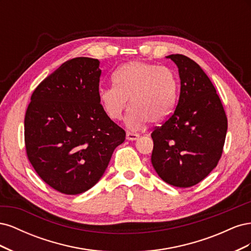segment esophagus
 <instances>
[{"label": "esophagus", "instance_id": "obj_1", "mask_svg": "<svg viewBox=\"0 0 251 251\" xmlns=\"http://www.w3.org/2000/svg\"><path fill=\"white\" fill-rule=\"evenodd\" d=\"M138 138H139V134L131 133V132L126 133V139L127 140H137Z\"/></svg>", "mask_w": 251, "mask_h": 251}]
</instances>
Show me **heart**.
Instances as JSON below:
<instances>
[{
    "mask_svg": "<svg viewBox=\"0 0 251 251\" xmlns=\"http://www.w3.org/2000/svg\"><path fill=\"white\" fill-rule=\"evenodd\" d=\"M114 87L98 91V101L110 119L119 121L128 109L126 126L131 130L149 121L161 123L173 113L177 102L178 80L168 67L140 60L128 62L113 73Z\"/></svg>",
    "mask_w": 251,
    "mask_h": 251,
    "instance_id": "obj_1",
    "label": "heart"
}]
</instances>
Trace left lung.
<instances>
[{"label": "left lung", "mask_w": 251, "mask_h": 251, "mask_svg": "<svg viewBox=\"0 0 251 251\" xmlns=\"http://www.w3.org/2000/svg\"><path fill=\"white\" fill-rule=\"evenodd\" d=\"M166 57L178 67L180 95L172 115L151 134V160L166 183L191 187L207 177L221 158L227 117L216 88L198 64L182 54Z\"/></svg>", "instance_id": "1"}]
</instances>
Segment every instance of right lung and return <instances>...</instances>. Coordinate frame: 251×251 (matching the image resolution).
<instances>
[{
  "mask_svg": "<svg viewBox=\"0 0 251 251\" xmlns=\"http://www.w3.org/2000/svg\"><path fill=\"white\" fill-rule=\"evenodd\" d=\"M100 60H67L35 88L25 115L28 160L41 179L65 195L94 186L126 139L98 101Z\"/></svg>",
  "mask_w": 251,
  "mask_h": 251,
  "instance_id": "right-lung-1",
  "label": "right lung"
}]
</instances>
